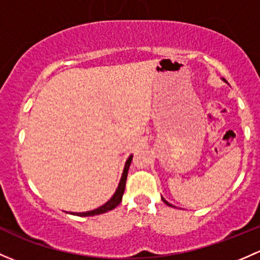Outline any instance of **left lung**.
Wrapping results in <instances>:
<instances>
[{"mask_svg":"<svg viewBox=\"0 0 260 260\" xmlns=\"http://www.w3.org/2000/svg\"><path fill=\"white\" fill-rule=\"evenodd\" d=\"M162 201H163V202H165V203L167 204V206H169V207H173V206H172V204H169V203H168V202H167V201H166V199H165V198H163V197H162Z\"/></svg>","mask_w":260,"mask_h":260,"instance_id":"1","label":"left lung"}]
</instances>
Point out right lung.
<instances>
[{"label": "right lung", "mask_w": 260, "mask_h": 260, "mask_svg": "<svg viewBox=\"0 0 260 260\" xmlns=\"http://www.w3.org/2000/svg\"><path fill=\"white\" fill-rule=\"evenodd\" d=\"M132 158L133 155H129V158L127 159L125 162L124 169H123V174H122V178L121 182H119L118 188H117L116 193L112 196V198L109 199L107 203H105L103 206H101L100 208L93 209V210H89V212H83V213H71V214H76L78 217H89V215H97V214H102V213L108 212V210H112L116 208L119 203L122 202V196L124 193V188H125V180H127V174H128V169H129L131 162H132Z\"/></svg>", "instance_id": "1"}]
</instances>
